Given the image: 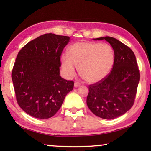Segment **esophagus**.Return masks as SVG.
I'll return each mask as SVG.
<instances>
[{
  "mask_svg": "<svg viewBox=\"0 0 151 151\" xmlns=\"http://www.w3.org/2000/svg\"><path fill=\"white\" fill-rule=\"evenodd\" d=\"M80 85H81V84L79 83L78 82L75 81V85H74V86H75V88H77V87H78L79 86H80Z\"/></svg>",
  "mask_w": 151,
  "mask_h": 151,
  "instance_id": "34e87169",
  "label": "esophagus"
}]
</instances>
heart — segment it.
<instances>
[{
	"mask_svg": "<svg viewBox=\"0 0 151 151\" xmlns=\"http://www.w3.org/2000/svg\"><path fill=\"white\" fill-rule=\"evenodd\" d=\"M114 62V50L107 43L78 42L70 46L68 54L61 56L62 66L66 75H75L78 65L79 73L89 83H95L105 78Z\"/></svg>",
	"mask_w": 151,
	"mask_h": 151,
	"instance_id": "b5f03b06",
	"label": "heart"
}]
</instances>
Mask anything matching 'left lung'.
I'll return each instance as SVG.
<instances>
[{
  "label": "left lung",
  "instance_id": "8db88e82",
  "mask_svg": "<svg viewBox=\"0 0 151 151\" xmlns=\"http://www.w3.org/2000/svg\"><path fill=\"white\" fill-rule=\"evenodd\" d=\"M103 39L113 48L114 65L105 78L89 86L86 104L96 116L110 120L122 116L133 105L140 71L131 48L113 37L94 39Z\"/></svg>",
  "mask_w": 151,
  "mask_h": 151
}]
</instances>
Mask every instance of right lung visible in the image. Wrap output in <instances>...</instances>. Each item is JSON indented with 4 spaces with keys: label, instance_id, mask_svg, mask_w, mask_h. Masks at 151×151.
<instances>
[{
    "label": "right lung",
    "instance_id": "obj_1",
    "mask_svg": "<svg viewBox=\"0 0 151 151\" xmlns=\"http://www.w3.org/2000/svg\"><path fill=\"white\" fill-rule=\"evenodd\" d=\"M70 37L47 33L31 40L18 54L12 71L17 103L35 118H50L60 109L74 82L60 76V56Z\"/></svg>",
    "mask_w": 151,
    "mask_h": 151
}]
</instances>
